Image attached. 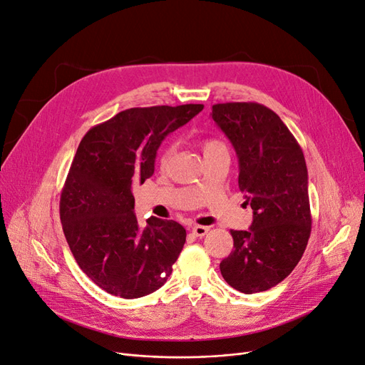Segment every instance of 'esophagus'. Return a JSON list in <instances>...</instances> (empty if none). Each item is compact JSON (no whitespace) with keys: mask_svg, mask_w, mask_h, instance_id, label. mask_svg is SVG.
I'll return each instance as SVG.
<instances>
[{"mask_svg":"<svg viewBox=\"0 0 365 365\" xmlns=\"http://www.w3.org/2000/svg\"><path fill=\"white\" fill-rule=\"evenodd\" d=\"M192 233H193L196 237H204V236L208 233V227L195 225V227L192 228Z\"/></svg>","mask_w":365,"mask_h":365,"instance_id":"esophagus-1","label":"esophagus"}]
</instances>
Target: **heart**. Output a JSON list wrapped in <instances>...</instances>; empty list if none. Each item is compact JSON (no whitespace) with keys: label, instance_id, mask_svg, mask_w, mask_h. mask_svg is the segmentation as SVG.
I'll return each mask as SVG.
<instances>
[{"label":"heart","instance_id":"heart-1","mask_svg":"<svg viewBox=\"0 0 365 365\" xmlns=\"http://www.w3.org/2000/svg\"><path fill=\"white\" fill-rule=\"evenodd\" d=\"M220 146H222V143L217 141V140H205L202 143V150H204V153H207V152L213 150V149H217ZM172 155H173V148L172 146H165L161 150V153H160V168L161 169L168 168L170 160H172Z\"/></svg>","mask_w":365,"mask_h":365}]
</instances>
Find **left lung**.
<instances>
[{"instance_id": "obj_1", "label": "left lung", "mask_w": 365, "mask_h": 365, "mask_svg": "<svg viewBox=\"0 0 365 365\" xmlns=\"http://www.w3.org/2000/svg\"><path fill=\"white\" fill-rule=\"evenodd\" d=\"M212 118L239 158V189L252 208L248 230H231L235 250L220 262L225 282L244 294L279 284L300 262L311 236V205L303 150L269 108L217 103Z\"/></svg>"}]
</instances>
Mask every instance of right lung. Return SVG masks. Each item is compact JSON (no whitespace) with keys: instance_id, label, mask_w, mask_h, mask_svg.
Listing matches in <instances>:
<instances>
[{"instance_id":"add662e5","label":"right lung","mask_w":365,"mask_h":365,"mask_svg":"<svg viewBox=\"0 0 365 365\" xmlns=\"http://www.w3.org/2000/svg\"><path fill=\"white\" fill-rule=\"evenodd\" d=\"M202 109L130 108L91 128L77 148L61 193V222L77 264L108 294L145 297L172 274L185 230L153 216L141 227L132 187L153 175L164 137Z\"/></svg>"}]
</instances>
